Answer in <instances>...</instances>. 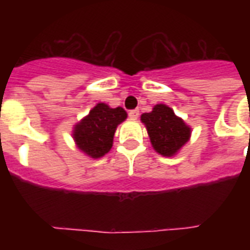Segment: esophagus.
Returning a JSON list of instances; mask_svg holds the SVG:
<instances>
[{
    "label": "esophagus",
    "instance_id": "obj_1",
    "mask_svg": "<svg viewBox=\"0 0 250 250\" xmlns=\"http://www.w3.org/2000/svg\"><path fill=\"white\" fill-rule=\"evenodd\" d=\"M129 119H132V121H136L137 118H139V110H131L128 113Z\"/></svg>",
    "mask_w": 250,
    "mask_h": 250
}]
</instances>
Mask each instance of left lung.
Returning a JSON list of instances; mask_svg holds the SVG:
<instances>
[{"label":"left lung","instance_id":"left-lung-1","mask_svg":"<svg viewBox=\"0 0 250 250\" xmlns=\"http://www.w3.org/2000/svg\"><path fill=\"white\" fill-rule=\"evenodd\" d=\"M153 149L164 157H174L189 141L192 128L165 104H157L150 113L141 114Z\"/></svg>","mask_w":250,"mask_h":250}]
</instances>
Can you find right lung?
<instances>
[{
	"label": "right lung",
	"instance_id": "add662e5",
	"mask_svg": "<svg viewBox=\"0 0 250 250\" xmlns=\"http://www.w3.org/2000/svg\"><path fill=\"white\" fill-rule=\"evenodd\" d=\"M125 119V109H113L107 104L98 102L88 115L74 125L72 139L76 148L93 160L101 158L110 152L117 127Z\"/></svg>",
	"mask_w": 250,
	"mask_h": 250
}]
</instances>
